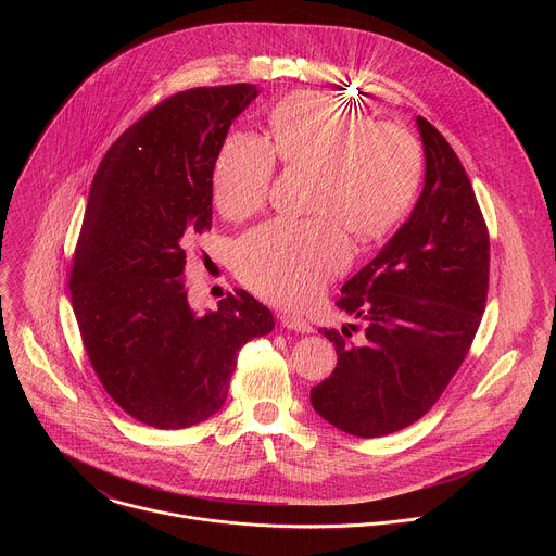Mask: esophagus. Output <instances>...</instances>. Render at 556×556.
Returning a JSON list of instances; mask_svg holds the SVG:
<instances>
[{
	"label": "esophagus",
	"mask_w": 556,
	"mask_h": 556,
	"mask_svg": "<svg viewBox=\"0 0 556 556\" xmlns=\"http://www.w3.org/2000/svg\"><path fill=\"white\" fill-rule=\"evenodd\" d=\"M281 326L286 330H294V332H301V334H309L312 332L309 321L303 319V316H294V314H283L281 316Z\"/></svg>",
	"instance_id": "obj_1"
}]
</instances>
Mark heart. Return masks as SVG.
Wrapping results in <instances>:
<instances>
[{
	"label": "heart",
	"instance_id": "obj_1",
	"mask_svg": "<svg viewBox=\"0 0 556 556\" xmlns=\"http://www.w3.org/2000/svg\"><path fill=\"white\" fill-rule=\"evenodd\" d=\"M275 155L314 169L309 219H273L235 249V270L268 301L299 305L341 273L356 240L382 237L409 208L422 176L416 138L391 123H371L324 94H292L268 116V142L232 131L213 165V200L228 217L260 211L270 191Z\"/></svg>",
	"mask_w": 556,
	"mask_h": 556
}]
</instances>
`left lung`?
Masks as SVG:
<instances>
[{"instance_id": "obj_1", "label": "left lung", "mask_w": 556, "mask_h": 556, "mask_svg": "<svg viewBox=\"0 0 556 556\" xmlns=\"http://www.w3.org/2000/svg\"><path fill=\"white\" fill-rule=\"evenodd\" d=\"M425 187L409 219L341 288L337 305L363 321L319 330L337 367L309 391L314 412L356 438L420 420L459 369L489 294V230L444 136L416 118Z\"/></svg>"}]
</instances>
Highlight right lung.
I'll use <instances>...</instances> for the list:
<instances>
[{
  "label": "right lung",
  "instance_id": "add662e5",
  "mask_svg": "<svg viewBox=\"0 0 556 556\" xmlns=\"http://www.w3.org/2000/svg\"><path fill=\"white\" fill-rule=\"evenodd\" d=\"M257 88H193L149 110L105 153L72 262V307L114 403L155 429L217 414L237 352L275 328L247 290L195 312L187 247L213 219V165Z\"/></svg>",
  "mask_w": 556,
  "mask_h": 556
}]
</instances>
